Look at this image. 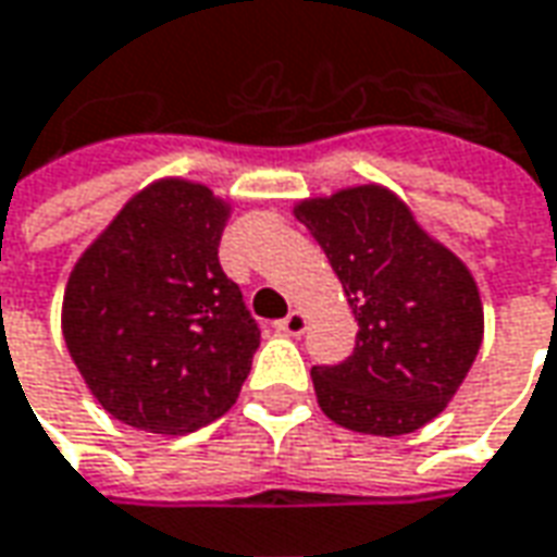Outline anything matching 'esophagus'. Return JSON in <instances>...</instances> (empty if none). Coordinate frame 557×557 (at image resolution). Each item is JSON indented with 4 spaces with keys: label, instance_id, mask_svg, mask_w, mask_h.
<instances>
[{
    "label": "esophagus",
    "instance_id": "1",
    "mask_svg": "<svg viewBox=\"0 0 557 557\" xmlns=\"http://www.w3.org/2000/svg\"><path fill=\"white\" fill-rule=\"evenodd\" d=\"M274 329H277L280 335H293V338H298V335L308 329V317H305L301 310H293L289 317L277 320V323H274Z\"/></svg>",
    "mask_w": 557,
    "mask_h": 557
}]
</instances>
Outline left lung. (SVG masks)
Masks as SVG:
<instances>
[{
	"mask_svg": "<svg viewBox=\"0 0 557 557\" xmlns=\"http://www.w3.org/2000/svg\"><path fill=\"white\" fill-rule=\"evenodd\" d=\"M293 213L323 247L359 323L342 366L310 369L323 414L366 436L421 430L451 403L482 347L472 271L387 185L305 198Z\"/></svg>",
	"mask_w": 557,
	"mask_h": 557,
	"instance_id": "1",
	"label": "left lung"
}]
</instances>
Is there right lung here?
I'll return each mask as SVG.
<instances>
[{
  "label": "right lung",
  "mask_w": 557,
  "mask_h": 557,
  "mask_svg": "<svg viewBox=\"0 0 557 557\" xmlns=\"http://www.w3.org/2000/svg\"><path fill=\"white\" fill-rule=\"evenodd\" d=\"M231 200L164 176L136 191L72 268L60 326L115 421L180 436L228 411L259 326L219 264Z\"/></svg>",
  "instance_id": "right-lung-1"
}]
</instances>
